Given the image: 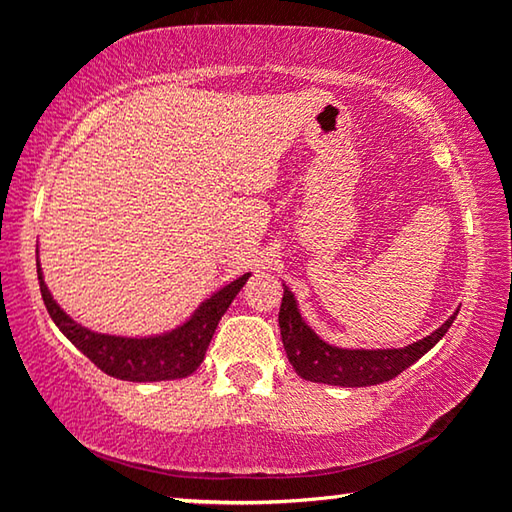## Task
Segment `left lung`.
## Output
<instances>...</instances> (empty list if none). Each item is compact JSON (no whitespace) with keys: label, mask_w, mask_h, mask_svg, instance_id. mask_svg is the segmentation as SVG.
<instances>
[{"label":"left lung","mask_w":512,"mask_h":512,"mask_svg":"<svg viewBox=\"0 0 512 512\" xmlns=\"http://www.w3.org/2000/svg\"><path fill=\"white\" fill-rule=\"evenodd\" d=\"M282 287L284 296L280 307V334L291 366L302 379L329 386L361 388L391 381L443 339L458 314V311H454L436 332L411 345H404V348H341V345H332L320 339L309 327L305 316L300 314L293 291L287 284H282Z\"/></svg>","instance_id":"left-lung-1"}]
</instances>
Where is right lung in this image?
<instances>
[{
    "label": "right lung",
    "instance_id": "right-lung-1",
    "mask_svg": "<svg viewBox=\"0 0 512 512\" xmlns=\"http://www.w3.org/2000/svg\"><path fill=\"white\" fill-rule=\"evenodd\" d=\"M248 277L250 273H244L219 291H214L192 311V316H187L183 323L167 329V332L121 336L94 332V329L76 323L51 296L38 257L40 293L51 320L94 366L101 368L106 375L124 381H169L192 375L205 359L207 345L212 341L221 316L228 311L237 293L244 289Z\"/></svg>",
    "mask_w": 512,
    "mask_h": 512
}]
</instances>
